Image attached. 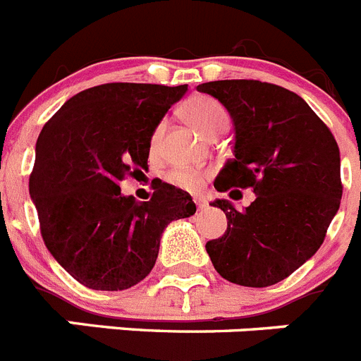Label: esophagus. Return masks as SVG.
Listing matches in <instances>:
<instances>
[{
  "instance_id": "34e87169",
  "label": "esophagus",
  "mask_w": 361,
  "mask_h": 361,
  "mask_svg": "<svg viewBox=\"0 0 361 361\" xmlns=\"http://www.w3.org/2000/svg\"><path fill=\"white\" fill-rule=\"evenodd\" d=\"M195 204H197V208H199V209H202V208H206V206H208L206 199H202V197H197Z\"/></svg>"
}]
</instances>
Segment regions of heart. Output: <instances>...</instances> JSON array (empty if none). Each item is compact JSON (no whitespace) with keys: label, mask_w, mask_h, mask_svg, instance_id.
Here are the masks:
<instances>
[{"label":"heart","mask_w":361,"mask_h":361,"mask_svg":"<svg viewBox=\"0 0 361 361\" xmlns=\"http://www.w3.org/2000/svg\"><path fill=\"white\" fill-rule=\"evenodd\" d=\"M183 116L190 121L197 130L208 137L219 135L228 124V114L224 106L212 97L206 95H197V97L188 99L183 106ZM162 132H164V123H161L157 128L153 130L152 135V149H157L161 145ZM168 183L173 186L183 188L188 191H197L206 180V171L195 170V168H173L170 173L166 175Z\"/></svg>","instance_id":"1"}]
</instances>
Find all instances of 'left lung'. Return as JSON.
I'll return each instance as SVG.
<instances>
[{"label": "left lung", "instance_id": "left-lung-1", "mask_svg": "<svg viewBox=\"0 0 361 361\" xmlns=\"http://www.w3.org/2000/svg\"><path fill=\"white\" fill-rule=\"evenodd\" d=\"M197 90L219 99L235 123V157L215 178L216 191L233 199L245 188L257 193L245 212L226 199L213 202L228 229L206 251L229 282L279 283L317 253L340 208L336 139L304 99L273 82L226 79Z\"/></svg>", "mask_w": 361, "mask_h": 361}]
</instances>
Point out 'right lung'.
Returning <instances> with one entry per match:
<instances>
[{"label": "right lung", "instance_id": "1", "mask_svg": "<svg viewBox=\"0 0 361 361\" xmlns=\"http://www.w3.org/2000/svg\"><path fill=\"white\" fill-rule=\"evenodd\" d=\"M188 85L106 82L79 92L37 137L30 197L47 250L95 291H123L149 275L164 228L197 212L184 190L159 180L152 199L121 195L148 168L149 141Z\"/></svg>", "mask_w": 361, "mask_h": 361}]
</instances>
